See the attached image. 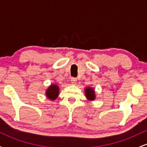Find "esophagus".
<instances>
[{"label": "esophagus", "instance_id": "esophagus-1", "mask_svg": "<svg viewBox=\"0 0 147 147\" xmlns=\"http://www.w3.org/2000/svg\"><path fill=\"white\" fill-rule=\"evenodd\" d=\"M70 81H71V83L72 84H76V83H77V79L75 78V77H72V78H71V80H70Z\"/></svg>", "mask_w": 147, "mask_h": 147}]
</instances>
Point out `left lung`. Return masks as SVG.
<instances>
[{
  "label": "left lung",
  "mask_w": 147,
  "mask_h": 147,
  "mask_svg": "<svg viewBox=\"0 0 147 147\" xmlns=\"http://www.w3.org/2000/svg\"><path fill=\"white\" fill-rule=\"evenodd\" d=\"M85 96L88 101H94L96 98L95 89L92 87L85 88Z\"/></svg>",
  "instance_id": "left-lung-1"
}]
</instances>
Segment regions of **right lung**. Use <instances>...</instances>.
Returning a JSON list of instances; mask_svg holds the SVG:
<instances>
[{
	"mask_svg": "<svg viewBox=\"0 0 147 147\" xmlns=\"http://www.w3.org/2000/svg\"><path fill=\"white\" fill-rule=\"evenodd\" d=\"M59 94V87L55 84H51L45 91L46 97L51 101L55 100L58 97Z\"/></svg>",
	"mask_w": 147,
	"mask_h": 147,
	"instance_id": "add662e5",
	"label": "right lung"
}]
</instances>
